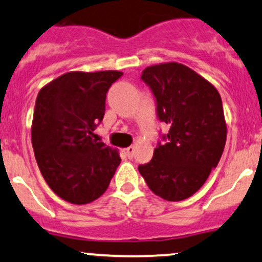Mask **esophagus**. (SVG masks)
<instances>
[{
    "mask_svg": "<svg viewBox=\"0 0 262 262\" xmlns=\"http://www.w3.org/2000/svg\"><path fill=\"white\" fill-rule=\"evenodd\" d=\"M134 151H135V148H134V145H130V146H128V148H125V154H127V156L129 159L130 158H133V155H134Z\"/></svg>",
    "mask_w": 262,
    "mask_h": 262,
    "instance_id": "34e87169",
    "label": "esophagus"
}]
</instances>
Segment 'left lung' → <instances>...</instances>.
Returning a JSON list of instances; mask_svg holds the SVG:
<instances>
[{"instance_id":"1","label":"left lung","mask_w":262,"mask_h":262,"mask_svg":"<svg viewBox=\"0 0 262 262\" xmlns=\"http://www.w3.org/2000/svg\"><path fill=\"white\" fill-rule=\"evenodd\" d=\"M141 80L151 89L159 119L170 130L167 143L159 144L150 162L138 170L156 196L179 202L202 187L223 154L227 122L221 95L176 61L148 66Z\"/></svg>"}]
</instances>
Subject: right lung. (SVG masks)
<instances>
[{"mask_svg":"<svg viewBox=\"0 0 262 262\" xmlns=\"http://www.w3.org/2000/svg\"><path fill=\"white\" fill-rule=\"evenodd\" d=\"M121 71H70L43 86L35 101L32 145L45 182L73 204L106 192L121 164L118 150L93 139L106 93Z\"/></svg>","mask_w":262,"mask_h":262,"instance_id":"add662e5","label":"right lung"}]
</instances>
